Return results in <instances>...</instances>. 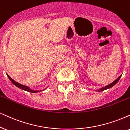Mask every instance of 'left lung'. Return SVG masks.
<instances>
[{"instance_id":"1","label":"left lung","mask_w":130,"mask_h":130,"mask_svg":"<svg viewBox=\"0 0 130 130\" xmlns=\"http://www.w3.org/2000/svg\"><path fill=\"white\" fill-rule=\"evenodd\" d=\"M121 75H121L119 77H118V78H116V79L115 80L114 82H112V83H110L109 85H107V86L103 87V88H100V89H96V91H100H100H105V90L107 89L110 88H111V87H113V86H115V85L116 84V83H118V81H119V80L120 78H121Z\"/></svg>"}]
</instances>
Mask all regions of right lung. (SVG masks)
<instances>
[{
	"label": "right lung",
	"instance_id": "right-lung-1",
	"mask_svg": "<svg viewBox=\"0 0 130 130\" xmlns=\"http://www.w3.org/2000/svg\"><path fill=\"white\" fill-rule=\"evenodd\" d=\"M6 75H7V76H8V78H9V79L11 80V82H12V83L15 85V86L18 87V88L21 89L23 90V91L29 92H31V93H37V92H38L42 91H44V90H45V89H47V88H45V89H44L41 90V91H38V90H34V89H31L30 87L25 86V85L20 84V83H18V82H15L14 80H13L12 78H11V77L8 74H6ZM47 88H48V87H47Z\"/></svg>",
	"mask_w": 130,
	"mask_h": 130
}]
</instances>
